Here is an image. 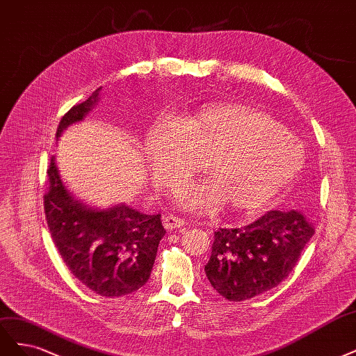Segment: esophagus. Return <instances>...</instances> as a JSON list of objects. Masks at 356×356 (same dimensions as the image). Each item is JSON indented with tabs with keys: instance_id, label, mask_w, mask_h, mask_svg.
Returning <instances> with one entry per match:
<instances>
[{
	"instance_id": "esophagus-1",
	"label": "esophagus",
	"mask_w": 356,
	"mask_h": 356,
	"mask_svg": "<svg viewBox=\"0 0 356 356\" xmlns=\"http://www.w3.org/2000/svg\"><path fill=\"white\" fill-rule=\"evenodd\" d=\"M186 225V219L178 218L175 215H165L163 216V227L166 229H177Z\"/></svg>"
}]
</instances>
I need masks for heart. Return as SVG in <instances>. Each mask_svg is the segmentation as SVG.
<instances>
[{
	"label": "heart",
	"instance_id": "obj_1",
	"mask_svg": "<svg viewBox=\"0 0 356 356\" xmlns=\"http://www.w3.org/2000/svg\"><path fill=\"white\" fill-rule=\"evenodd\" d=\"M144 154L168 188L206 163L212 178L178 190L177 203L194 211L259 213L271 206L305 165L299 140L264 110L232 102L206 103L181 122L163 118L144 137Z\"/></svg>",
	"mask_w": 356,
	"mask_h": 356
}]
</instances>
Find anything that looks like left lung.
<instances>
[{
    "mask_svg": "<svg viewBox=\"0 0 356 356\" xmlns=\"http://www.w3.org/2000/svg\"><path fill=\"white\" fill-rule=\"evenodd\" d=\"M315 229L299 211H269L241 228L215 232L204 273L228 300H246L277 287L296 266Z\"/></svg>",
    "mask_w": 356,
    "mask_h": 356,
    "instance_id": "obj_1",
    "label": "left lung"
}]
</instances>
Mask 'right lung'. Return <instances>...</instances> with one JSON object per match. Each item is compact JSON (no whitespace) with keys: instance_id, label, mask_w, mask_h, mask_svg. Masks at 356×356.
<instances>
[{"instance_id":"right-lung-1","label":"right lung","mask_w":356,"mask_h":356,"mask_svg":"<svg viewBox=\"0 0 356 356\" xmlns=\"http://www.w3.org/2000/svg\"><path fill=\"white\" fill-rule=\"evenodd\" d=\"M100 91L102 87L61 118L57 141L63 131L82 122L97 106ZM47 174V224L69 271L85 287L106 298L125 296L143 287L166 232L161 215H145L125 203L102 209L78 200L61 179L56 156Z\"/></svg>"}]
</instances>
